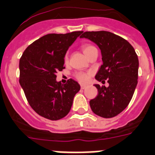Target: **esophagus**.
I'll return each mask as SVG.
<instances>
[{"label":"esophagus","instance_id":"obj_1","mask_svg":"<svg viewBox=\"0 0 155 155\" xmlns=\"http://www.w3.org/2000/svg\"><path fill=\"white\" fill-rule=\"evenodd\" d=\"M86 87H87V86L84 85V84H80V88H81V89H84Z\"/></svg>","mask_w":155,"mask_h":155}]
</instances>
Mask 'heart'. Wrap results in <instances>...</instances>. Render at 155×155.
<instances>
[{
  "mask_svg": "<svg viewBox=\"0 0 155 155\" xmlns=\"http://www.w3.org/2000/svg\"><path fill=\"white\" fill-rule=\"evenodd\" d=\"M81 49H82L84 54H85L86 56L88 57V54H90V52L93 50V49H96L95 47L92 45H89V44H84L81 46ZM65 62H67L68 61V54H67L65 55L64 58ZM90 73L89 72H84V71H80V72H76L75 74V78L78 81H80L81 83H86L88 82L89 78H90Z\"/></svg>",
  "mask_w": 155,
  "mask_h": 155,
  "instance_id": "b5f03b06",
  "label": "heart"
}]
</instances>
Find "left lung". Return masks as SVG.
<instances>
[{"instance_id":"left-lung-1","label":"left lung","mask_w":155,"mask_h":155,"mask_svg":"<svg viewBox=\"0 0 155 155\" xmlns=\"http://www.w3.org/2000/svg\"><path fill=\"white\" fill-rule=\"evenodd\" d=\"M80 38H87L101 49L102 62L96 80L109 83V87L95 84L98 94L89 101L93 112L103 118L118 115L129 104L137 84V55L129 42L110 31H85Z\"/></svg>"}]
</instances>
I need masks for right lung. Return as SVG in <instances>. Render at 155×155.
Returning <instances> with one entry per match:
<instances>
[{"label":"right lung","instance_id":"add662e5","mask_svg":"<svg viewBox=\"0 0 155 155\" xmlns=\"http://www.w3.org/2000/svg\"><path fill=\"white\" fill-rule=\"evenodd\" d=\"M82 32L44 35L31 44L20 58V85L31 107L45 119L64 118L80 91V84L72 79L64 84L57 82L56 74L65 68V54Z\"/></svg>","mask_w":155,"mask_h":155}]
</instances>
